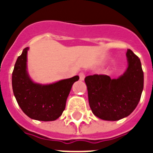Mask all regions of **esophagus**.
<instances>
[{
  "instance_id": "1",
  "label": "esophagus",
  "mask_w": 153,
  "mask_h": 153,
  "mask_svg": "<svg viewBox=\"0 0 153 153\" xmlns=\"http://www.w3.org/2000/svg\"><path fill=\"white\" fill-rule=\"evenodd\" d=\"M85 77H86V75H85V74H84V73H82V72L79 74V79H80V80H81V81H83L84 79H85Z\"/></svg>"
}]
</instances>
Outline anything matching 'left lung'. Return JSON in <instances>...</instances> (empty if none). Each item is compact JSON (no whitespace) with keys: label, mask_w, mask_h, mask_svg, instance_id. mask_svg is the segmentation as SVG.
Wrapping results in <instances>:
<instances>
[{"label":"left lung","mask_w":153,"mask_h":153,"mask_svg":"<svg viewBox=\"0 0 153 153\" xmlns=\"http://www.w3.org/2000/svg\"><path fill=\"white\" fill-rule=\"evenodd\" d=\"M128 67L117 79L108 75L86 76L89 104L93 114L105 121H118L128 117L140 102L144 89V72L140 59L127 50Z\"/></svg>","instance_id":"1"}]
</instances>
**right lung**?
Masks as SVG:
<instances>
[{"mask_svg":"<svg viewBox=\"0 0 153 153\" xmlns=\"http://www.w3.org/2000/svg\"><path fill=\"white\" fill-rule=\"evenodd\" d=\"M23 50L17 58L12 76V86L16 100L22 111L33 120L55 121L66 107L67 97L78 75L53 83L35 82L27 71V51Z\"/></svg>","mask_w":153,"mask_h":153,"instance_id":"right-lung-1","label":"right lung"}]
</instances>
